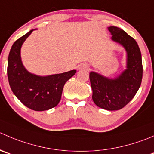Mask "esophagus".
Wrapping results in <instances>:
<instances>
[{"mask_svg": "<svg viewBox=\"0 0 154 154\" xmlns=\"http://www.w3.org/2000/svg\"><path fill=\"white\" fill-rule=\"evenodd\" d=\"M88 68H89L88 65H84V64H83V65H82L79 68V69H86V70H87Z\"/></svg>", "mask_w": 154, "mask_h": 154, "instance_id": "esophagus-1", "label": "esophagus"}]
</instances>
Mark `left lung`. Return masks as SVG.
Returning <instances> with one entry per match:
<instances>
[{
    "instance_id": "1",
    "label": "left lung",
    "mask_w": 154,
    "mask_h": 154,
    "mask_svg": "<svg viewBox=\"0 0 154 154\" xmlns=\"http://www.w3.org/2000/svg\"><path fill=\"white\" fill-rule=\"evenodd\" d=\"M108 30L112 34V41L123 46L127 53L126 69L114 79L90 72L89 80L94 103L105 110H117L134 98L141 86L142 60L140 49L133 37L117 27L110 26Z\"/></svg>"
}]
</instances>
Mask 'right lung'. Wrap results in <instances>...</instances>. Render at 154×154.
I'll list each match as a JSON object with an SVG mask.
<instances>
[{
	"label": "right lung",
	"instance_id": "add662e5",
	"mask_svg": "<svg viewBox=\"0 0 154 154\" xmlns=\"http://www.w3.org/2000/svg\"><path fill=\"white\" fill-rule=\"evenodd\" d=\"M32 31L19 38L12 46L8 57L7 77L12 91L24 105L36 111H43L59 104L64 85L77 71L46 77L28 72L22 63L20 50Z\"/></svg>",
	"mask_w": 154,
	"mask_h": 154
}]
</instances>
